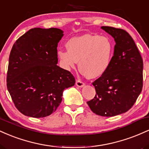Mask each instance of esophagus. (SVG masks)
I'll return each mask as SVG.
<instances>
[{
    "mask_svg": "<svg viewBox=\"0 0 149 149\" xmlns=\"http://www.w3.org/2000/svg\"><path fill=\"white\" fill-rule=\"evenodd\" d=\"M76 84L78 87H79V88H82V87H83L85 85V83H83V81H81L80 80H76Z\"/></svg>",
    "mask_w": 149,
    "mask_h": 149,
    "instance_id": "34e87169",
    "label": "esophagus"
}]
</instances>
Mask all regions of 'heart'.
<instances>
[{
    "instance_id": "heart-1",
    "label": "heart",
    "mask_w": 149,
    "mask_h": 149,
    "mask_svg": "<svg viewBox=\"0 0 149 149\" xmlns=\"http://www.w3.org/2000/svg\"><path fill=\"white\" fill-rule=\"evenodd\" d=\"M68 50L58 52L59 60L66 70L78 66L89 78H98L109 69L113 54L114 44L108 36L85 34L73 37L66 43Z\"/></svg>"
}]
</instances>
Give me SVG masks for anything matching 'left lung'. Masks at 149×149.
I'll return each instance as SVG.
<instances>
[{"mask_svg": "<svg viewBox=\"0 0 149 149\" xmlns=\"http://www.w3.org/2000/svg\"><path fill=\"white\" fill-rule=\"evenodd\" d=\"M114 38V54L109 69L92 83L95 97L87 102L94 113L112 117L132 107L143 88V59L126 31L102 26Z\"/></svg>", "mask_w": 149, "mask_h": 149, "instance_id": "left-lung-1", "label": "left lung"}]
</instances>
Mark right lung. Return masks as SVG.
<instances>
[{
  "label": "right lung",
  "mask_w": 149,
  "mask_h": 149,
  "mask_svg": "<svg viewBox=\"0 0 149 149\" xmlns=\"http://www.w3.org/2000/svg\"><path fill=\"white\" fill-rule=\"evenodd\" d=\"M63 31L34 28L13 46L7 72V88L22 114L44 118L57 110L64 89L75 85L70 71L58 66L57 45Z\"/></svg>",
  "instance_id": "right-lung-1"
}]
</instances>
